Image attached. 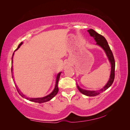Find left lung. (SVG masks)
I'll use <instances>...</instances> for the list:
<instances>
[{
	"label": "left lung",
	"mask_w": 130,
	"mask_h": 130,
	"mask_svg": "<svg viewBox=\"0 0 130 130\" xmlns=\"http://www.w3.org/2000/svg\"><path fill=\"white\" fill-rule=\"evenodd\" d=\"M88 32H89L90 36L91 37H93L94 39V40L96 42V44L100 46L101 48H103V49L104 50V52L107 56L108 60H109V62L110 64L111 65V74H110V76L109 80L107 81V84H106L103 88L100 89V90H88L81 88L79 86H78L77 82V87L78 89V90L82 93L84 94L85 95H87L88 96H94L99 95L101 93L103 92L106 89H107L110 86H111L113 82L114 81V79H115V58H114V56L112 51L109 48V46L108 44V43L106 41V38L102 35L97 33L96 31H94L93 29H89L87 30Z\"/></svg>",
	"instance_id": "obj_1"
}]
</instances>
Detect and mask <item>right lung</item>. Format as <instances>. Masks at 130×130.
Here are the masks:
<instances>
[{
  "instance_id": "1",
  "label": "right lung",
  "mask_w": 130,
  "mask_h": 130,
  "mask_svg": "<svg viewBox=\"0 0 130 130\" xmlns=\"http://www.w3.org/2000/svg\"><path fill=\"white\" fill-rule=\"evenodd\" d=\"M23 42H21L20 44H19L18 46V48L14 50V53L15 52V51L17 50L19 48H20V46L22 45V44H23ZM14 53H13L12 55V66H11V72H12V78H13V67H12V63H13V57L14 55ZM62 72H60L58 73L57 75L56 76V82H55V88L53 89V91L51 92L49 94H48V95H46L44 97H42V98H27L26 96H25L24 94H23L21 91L20 90H19L18 88V87L17 86V85H15V87H16V88L17 89V91L18 92V93L20 94V95L23 97L25 98V99L28 100L30 101H33V102H35V103H45V102L47 101H49V100H50L51 99H52L55 96L56 94H57L58 92V80H59V78H60V75L61 74ZM14 82V81H13Z\"/></svg>"
}]
</instances>
